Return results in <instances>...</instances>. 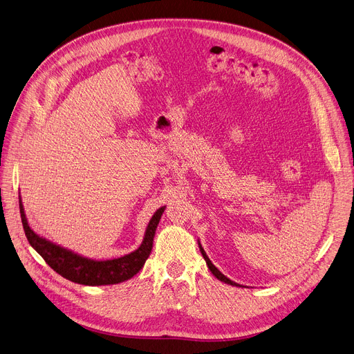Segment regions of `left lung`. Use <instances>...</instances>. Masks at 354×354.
<instances>
[{
  "label": "left lung",
  "instance_id": "left-lung-1",
  "mask_svg": "<svg viewBox=\"0 0 354 354\" xmlns=\"http://www.w3.org/2000/svg\"><path fill=\"white\" fill-rule=\"evenodd\" d=\"M198 245H199V249H201V253H202V256H203V259L206 261V265H207V268H209V270L212 272V274H214L216 279H219L221 281H225V283H227V285H232V286H241V285H238V283H234V281H232L229 277H226L214 263L210 262V259L207 257V254H206V252L203 250V248H202V245H201V242H198Z\"/></svg>",
  "mask_w": 354,
  "mask_h": 354
}]
</instances>
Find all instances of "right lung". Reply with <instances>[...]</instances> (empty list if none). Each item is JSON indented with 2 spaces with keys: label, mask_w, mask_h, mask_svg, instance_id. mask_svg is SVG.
Segmentation results:
<instances>
[{
  "label": "right lung",
  "mask_w": 354,
  "mask_h": 354,
  "mask_svg": "<svg viewBox=\"0 0 354 354\" xmlns=\"http://www.w3.org/2000/svg\"><path fill=\"white\" fill-rule=\"evenodd\" d=\"M165 207L167 206L159 207L151 218L144 234V241L136 250L116 259L95 261V259H89L86 256L75 253L74 250L62 248L37 234L28 225L26 210H24L19 196L21 221L30 245L58 274L74 281V283L85 286H106L122 283V281L133 277L142 269L147 259L151 254L155 232Z\"/></svg>",
  "instance_id": "1"
}]
</instances>
